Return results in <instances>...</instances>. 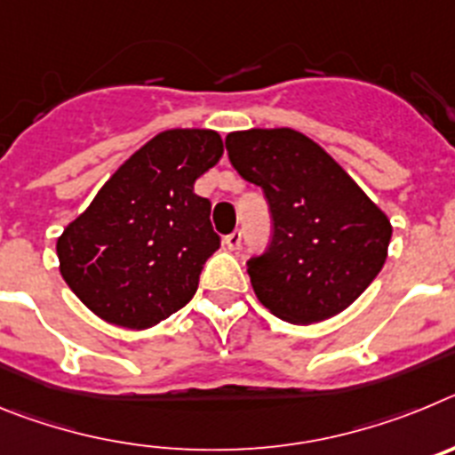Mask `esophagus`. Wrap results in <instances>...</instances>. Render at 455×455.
I'll return each instance as SVG.
<instances>
[{"instance_id":"34e87169","label":"esophagus","mask_w":455,"mask_h":455,"mask_svg":"<svg viewBox=\"0 0 455 455\" xmlns=\"http://www.w3.org/2000/svg\"><path fill=\"white\" fill-rule=\"evenodd\" d=\"M241 239H243L241 230L230 232V235L225 236V246L230 248V251H239V248H241Z\"/></svg>"}]
</instances>
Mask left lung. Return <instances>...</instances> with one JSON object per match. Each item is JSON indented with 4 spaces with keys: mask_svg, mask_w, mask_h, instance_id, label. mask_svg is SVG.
<instances>
[{
    "mask_svg": "<svg viewBox=\"0 0 455 455\" xmlns=\"http://www.w3.org/2000/svg\"><path fill=\"white\" fill-rule=\"evenodd\" d=\"M241 178L262 187L273 220L264 255L248 259L264 307L289 323L339 315L387 259L392 223L319 143L289 127L225 139Z\"/></svg>",
    "mask_w": 455,
    "mask_h": 455,
    "instance_id": "1",
    "label": "left lung"
}]
</instances>
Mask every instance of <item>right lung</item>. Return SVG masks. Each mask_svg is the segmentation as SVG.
I'll use <instances>...</instances> for the list:
<instances>
[{
    "mask_svg": "<svg viewBox=\"0 0 455 455\" xmlns=\"http://www.w3.org/2000/svg\"><path fill=\"white\" fill-rule=\"evenodd\" d=\"M220 156L214 130L156 134L56 239L63 280L100 319L146 331L193 299L220 246L193 184Z\"/></svg>",
    "mask_w": 455,
    "mask_h": 455,
    "instance_id": "add662e5",
    "label": "right lung"
}]
</instances>
